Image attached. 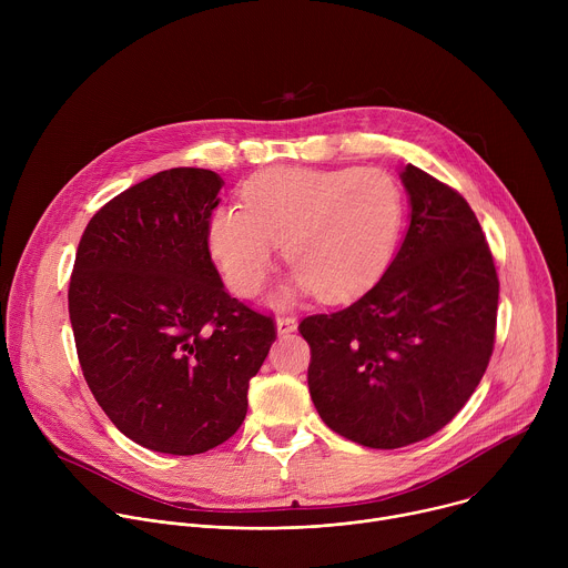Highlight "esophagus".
Wrapping results in <instances>:
<instances>
[{
    "mask_svg": "<svg viewBox=\"0 0 568 568\" xmlns=\"http://www.w3.org/2000/svg\"><path fill=\"white\" fill-rule=\"evenodd\" d=\"M296 326H298V323H296V318L294 316H278L276 318V331H278V335H290V333H294L296 331Z\"/></svg>",
    "mask_w": 568,
    "mask_h": 568,
    "instance_id": "1",
    "label": "esophagus"
}]
</instances>
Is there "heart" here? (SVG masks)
Returning a JSON list of instances; mask_svg holds the SVG:
<instances>
[{"instance_id": "heart-1", "label": "heart", "mask_w": 568, "mask_h": 568, "mask_svg": "<svg viewBox=\"0 0 568 568\" xmlns=\"http://www.w3.org/2000/svg\"><path fill=\"white\" fill-rule=\"evenodd\" d=\"M404 224L399 184L377 169L274 166L252 175L242 206L209 220V252L237 296L270 278L281 240L294 265L283 298L316 292L344 303L368 292L388 270Z\"/></svg>"}]
</instances>
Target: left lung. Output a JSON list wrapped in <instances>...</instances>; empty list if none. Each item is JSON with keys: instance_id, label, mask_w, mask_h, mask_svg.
<instances>
[{"instance_id": "obj_1", "label": "left lung", "mask_w": 568, "mask_h": 568, "mask_svg": "<svg viewBox=\"0 0 568 568\" xmlns=\"http://www.w3.org/2000/svg\"><path fill=\"white\" fill-rule=\"evenodd\" d=\"M399 178L412 222L384 276L353 305L298 323L321 420L373 449L443 429L478 386L497 333L499 278L474 211L412 164Z\"/></svg>"}]
</instances>
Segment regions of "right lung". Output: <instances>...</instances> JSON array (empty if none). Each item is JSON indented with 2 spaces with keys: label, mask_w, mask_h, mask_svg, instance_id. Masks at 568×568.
<instances>
[{
  "label": "right lung",
  "mask_w": 568,
  "mask_h": 568,
  "mask_svg": "<svg viewBox=\"0 0 568 568\" xmlns=\"http://www.w3.org/2000/svg\"><path fill=\"white\" fill-rule=\"evenodd\" d=\"M222 178L161 171L90 220L69 281L85 382L114 427L152 452L193 456L247 416L274 318L233 298L211 261Z\"/></svg>",
  "instance_id": "add662e5"
}]
</instances>
